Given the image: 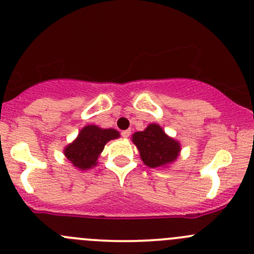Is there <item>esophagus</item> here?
I'll use <instances>...</instances> for the list:
<instances>
[{
	"instance_id": "34e87169",
	"label": "esophagus",
	"mask_w": 254,
	"mask_h": 254,
	"mask_svg": "<svg viewBox=\"0 0 254 254\" xmlns=\"http://www.w3.org/2000/svg\"><path fill=\"white\" fill-rule=\"evenodd\" d=\"M121 135L124 138H128L130 135V130L129 129H126V130H122L121 132Z\"/></svg>"
}]
</instances>
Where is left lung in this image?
Here are the masks:
<instances>
[{
	"label": "left lung",
	"mask_w": 254,
	"mask_h": 254,
	"mask_svg": "<svg viewBox=\"0 0 254 254\" xmlns=\"http://www.w3.org/2000/svg\"><path fill=\"white\" fill-rule=\"evenodd\" d=\"M132 142L139 150L140 159L149 167H164L174 163L181 151V145L169 137L159 125L151 124L142 132L132 135Z\"/></svg>",
	"instance_id": "obj_1"
}]
</instances>
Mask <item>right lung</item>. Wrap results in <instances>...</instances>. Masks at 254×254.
I'll return each instance as SVG.
<instances>
[{"label":"right lung","instance_id":"obj_1","mask_svg":"<svg viewBox=\"0 0 254 254\" xmlns=\"http://www.w3.org/2000/svg\"><path fill=\"white\" fill-rule=\"evenodd\" d=\"M120 133L114 128H100L88 125L82 128L74 142L64 148V155L72 165L79 170H88L98 164V158L109 140L116 139Z\"/></svg>","mask_w":254,"mask_h":254}]
</instances>
